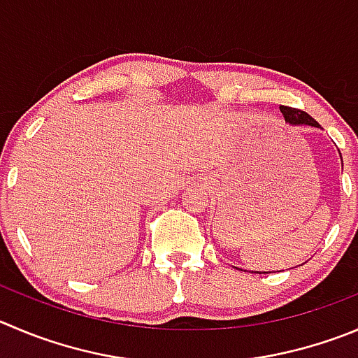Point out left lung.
<instances>
[{
	"label": "left lung",
	"instance_id": "left-lung-1",
	"mask_svg": "<svg viewBox=\"0 0 358 358\" xmlns=\"http://www.w3.org/2000/svg\"><path fill=\"white\" fill-rule=\"evenodd\" d=\"M280 113L285 115V120L292 125H310V127H320L313 116L307 115L306 111H300V109L288 108V106H280Z\"/></svg>",
	"mask_w": 358,
	"mask_h": 358
}]
</instances>
